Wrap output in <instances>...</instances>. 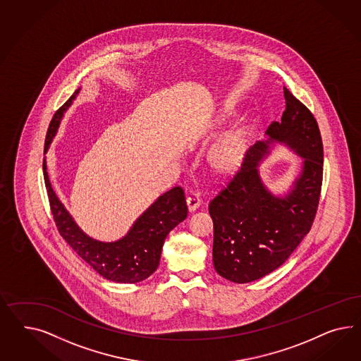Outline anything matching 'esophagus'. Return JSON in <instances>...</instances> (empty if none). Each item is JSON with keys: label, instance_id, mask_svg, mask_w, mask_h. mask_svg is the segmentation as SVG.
<instances>
[{"label": "esophagus", "instance_id": "1", "mask_svg": "<svg viewBox=\"0 0 361 361\" xmlns=\"http://www.w3.org/2000/svg\"><path fill=\"white\" fill-rule=\"evenodd\" d=\"M186 202H188V208H189V210H190V212H195V210L200 207V204H201L200 193H197V192L189 193V196L186 198Z\"/></svg>", "mask_w": 361, "mask_h": 361}]
</instances>
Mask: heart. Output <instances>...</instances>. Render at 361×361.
I'll return each instance as SVG.
<instances>
[{"label":"heart","mask_w":361,"mask_h":361,"mask_svg":"<svg viewBox=\"0 0 361 361\" xmlns=\"http://www.w3.org/2000/svg\"><path fill=\"white\" fill-rule=\"evenodd\" d=\"M243 151V137L240 132L226 133L219 140L213 151L212 160L221 171H229L238 163Z\"/></svg>","instance_id":"b5f03b06"}]
</instances>
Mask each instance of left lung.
<instances>
[{"label": "left lung", "mask_w": 361, "mask_h": 361, "mask_svg": "<svg viewBox=\"0 0 361 361\" xmlns=\"http://www.w3.org/2000/svg\"><path fill=\"white\" fill-rule=\"evenodd\" d=\"M286 109L254 144L240 171L209 204L213 219V263L234 283L261 279L282 266L315 219L323 181V142L317 119L283 87ZM273 142L286 143L305 160L293 189L274 197L256 169ZM251 165L249 166L248 164Z\"/></svg>", "instance_id": "1"}]
</instances>
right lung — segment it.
<instances>
[{
  "label": "right lung",
  "instance_id": "1",
  "mask_svg": "<svg viewBox=\"0 0 361 361\" xmlns=\"http://www.w3.org/2000/svg\"><path fill=\"white\" fill-rule=\"evenodd\" d=\"M78 92L79 88L55 112L46 135L44 153L47 152L53 142L63 112L71 106ZM46 169V160H44V185L47 189L55 225L63 240L85 262H87L103 278L118 283H137L156 271L166 235L188 216L183 188L175 186L159 197L136 219L127 235L121 240L100 242L92 240L78 228L73 217L55 195Z\"/></svg>",
  "mask_w": 361,
  "mask_h": 361
}]
</instances>
